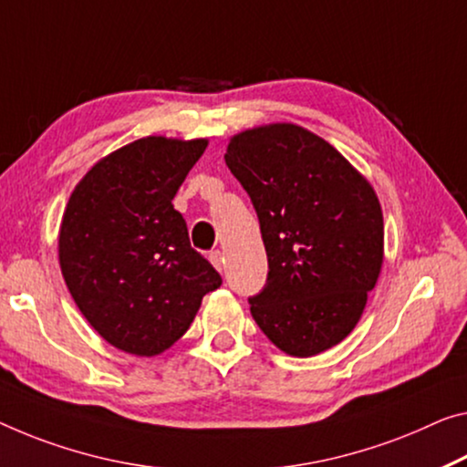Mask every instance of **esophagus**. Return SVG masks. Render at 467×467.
<instances>
[{
	"label": "esophagus",
	"mask_w": 467,
	"mask_h": 467,
	"mask_svg": "<svg viewBox=\"0 0 467 467\" xmlns=\"http://www.w3.org/2000/svg\"><path fill=\"white\" fill-rule=\"evenodd\" d=\"M209 258H211V263L214 265V269L223 271V267H225V258H223V253H221V250H211Z\"/></svg>",
	"instance_id": "esophagus-1"
}]
</instances>
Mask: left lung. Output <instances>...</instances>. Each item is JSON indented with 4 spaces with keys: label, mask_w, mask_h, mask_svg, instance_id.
Listing matches in <instances>:
<instances>
[{
    "label": "left lung",
    "mask_w": 467,
    "mask_h": 467,
    "mask_svg": "<svg viewBox=\"0 0 467 467\" xmlns=\"http://www.w3.org/2000/svg\"><path fill=\"white\" fill-rule=\"evenodd\" d=\"M225 162L267 250V282L248 298L258 327L294 357L332 348L353 332L382 267L376 192L338 150L296 125L235 135Z\"/></svg>",
    "instance_id": "1"
}]
</instances>
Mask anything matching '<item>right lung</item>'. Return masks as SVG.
Masks as SVG:
<instances>
[{
  "instance_id": "add662e5",
  "label": "right lung",
  "mask_w": 467,
  "mask_h": 467,
  "mask_svg": "<svg viewBox=\"0 0 467 467\" xmlns=\"http://www.w3.org/2000/svg\"><path fill=\"white\" fill-rule=\"evenodd\" d=\"M204 150L206 140L129 143L83 177L64 211V282L91 327L125 353L169 348L223 282L171 202Z\"/></svg>"
}]
</instances>
